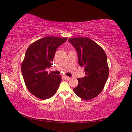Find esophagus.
I'll use <instances>...</instances> for the list:
<instances>
[{
    "mask_svg": "<svg viewBox=\"0 0 132 132\" xmlns=\"http://www.w3.org/2000/svg\"><path fill=\"white\" fill-rule=\"evenodd\" d=\"M63 78H64V79L67 80H69L70 79V78L69 77H67V76H63Z\"/></svg>",
    "mask_w": 132,
    "mask_h": 132,
    "instance_id": "esophagus-1",
    "label": "esophagus"
}]
</instances>
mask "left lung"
Segmentation results:
<instances>
[{"label": "left lung", "instance_id": "left-lung-1", "mask_svg": "<svg viewBox=\"0 0 132 132\" xmlns=\"http://www.w3.org/2000/svg\"><path fill=\"white\" fill-rule=\"evenodd\" d=\"M69 41L76 49L79 66L84 68L86 76L78 78V85L73 90L86 100L97 96L102 91L108 79L109 68L105 52L88 37H75Z\"/></svg>", "mask_w": 132, "mask_h": 132}]
</instances>
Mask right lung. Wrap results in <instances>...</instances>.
Instances as JSON below:
<instances>
[{"label": "right lung", "instance_id": "obj_1", "mask_svg": "<svg viewBox=\"0 0 132 132\" xmlns=\"http://www.w3.org/2000/svg\"><path fill=\"white\" fill-rule=\"evenodd\" d=\"M68 38L46 36L32 43L27 49L21 63L25 84L30 93L45 100L52 97L62 81L61 75L46 71L52 66L58 47Z\"/></svg>", "mask_w": 132, "mask_h": 132}]
</instances>
